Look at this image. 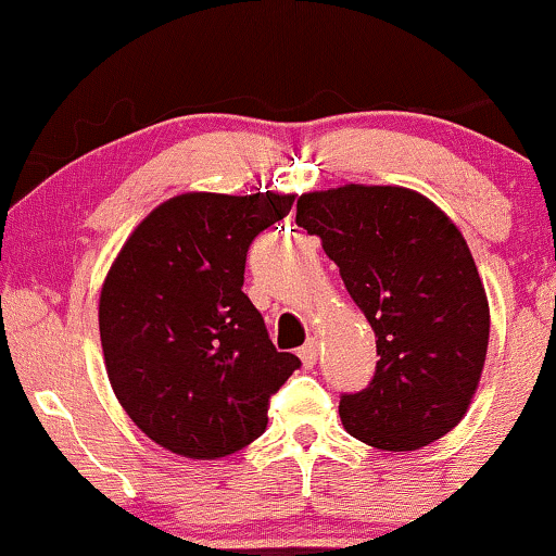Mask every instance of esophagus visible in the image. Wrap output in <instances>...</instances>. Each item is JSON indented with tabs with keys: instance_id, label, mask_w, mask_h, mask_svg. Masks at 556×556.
<instances>
[{
	"instance_id": "34e87169",
	"label": "esophagus",
	"mask_w": 556,
	"mask_h": 556,
	"mask_svg": "<svg viewBox=\"0 0 556 556\" xmlns=\"http://www.w3.org/2000/svg\"><path fill=\"white\" fill-rule=\"evenodd\" d=\"M298 355H300V361H303L305 368H314L316 361H318V340H314V337H311V340L305 342L303 348H300Z\"/></svg>"
}]
</instances>
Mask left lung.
<instances>
[{
  "instance_id": "left-lung-1",
  "label": "left lung",
  "mask_w": 556,
  "mask_h": 556,
  "mask_svg": "<svg viewBox=\"0 0 556 556\" xmlns=\"http://www.w3.org/2000/svg\"><path fill=\"white\" fill-rule=\"evenodd\" d=\"M298 227L321 238L376 334V374L342 394L350 437L413 452L468 413L489 348V300L455 222L418 190L340 185L298 198Z\"/></svg>"
}]
</instances>
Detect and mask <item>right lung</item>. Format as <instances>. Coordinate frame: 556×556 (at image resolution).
<instances>
[{"mask_svg": "<svg viewBox=\"0 0 556 556\" xmlns=\"http://www.w3.org/2000/svg\"><path fill=\"white\" fill-rule=\"evenodd\" d=\"M292 201L180 193L132 229L106 271V376L132 424L175 455L216 460L256 442L269 397L300 366L242 292L248 248Z\"/></svg>", "mask_w": 556, "mask_h": 556, "instance_id": "right-lung-1", "label": "right lung"}]
</instances>
